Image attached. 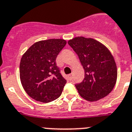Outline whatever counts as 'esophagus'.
I'll return each mask as SVG.
<instances>
[{"mask_svg":"<svg viewBox=\"0 0 132 132\" xmlns=\"http://www.w3.org/2000/svg\"><path fill=\"white\" fill-rule=\"evenodd\" d=\"M68 78H69V80H72V78H73V75H72V74H68Z\"/></svg>","mask_w":132,"mask_h":132,"instance_id":"34e87169","label":"esophagus"}]
</instances>
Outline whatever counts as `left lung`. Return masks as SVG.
I'll return each instance as SVG.
<instances>
[{
    "label": "left lung",
    "instance_id": "left-lung-1",
    "mask_svg": "<svg viewBox=\"0 0 132 132\" xmlns=\"http://www.w3.org/2000/svg\"><path fill=\"white\" fill-rule=\"evenodd\" d=\"M78 56L84 70V78L76 88L84 99H102L113 90L117 80V66L110 50L93 38L78 36L68 42Z\"/></svg>",
    "mask_w": 132,
    "mask_h": 132
}]
</instances>
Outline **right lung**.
Returning a JSON list of instances; mask_svg holds the SVG:
<instances>
[{
  "label": "right lung",
  "instance_id": "add662e5",
  "mask_svg": "<svg viewBox=\"0 0 132 132\" xmlns=\"http://www.w3.org/2000/svg\"><path fill=\"white\" fill-rule=\"evenodd\" d=\"M66 44L63 39L38 41L22 55L20 81L27 94L35 100L48 103L61 95L66 80L60 72L56 59Z\"/></svg>",
  "mask_w": 132,
  "mask_h": 132
}]
</instances>
